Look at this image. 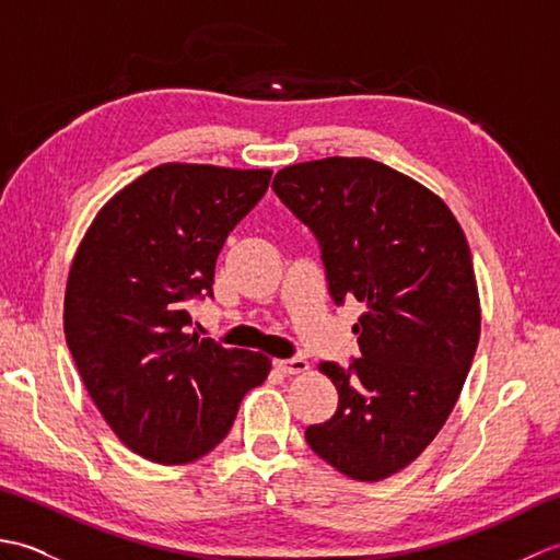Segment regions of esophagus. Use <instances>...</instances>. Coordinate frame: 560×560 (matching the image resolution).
I'll use <instances>...</instances> for the list:
<instances>
[{"mask_svg":"<svg viewBox=\"0 0 560 560\" xmlns=\"http://www.w3.org/2000/svg\"><path fill=\"white\" fill-rule=\"evenodd\" d=\"M277 368H279L281 373H287V375H299V373L307 371V361L301 359V355H291V359L277 361Z\"/></svg>","mask_w":560,"mask_h":560,"instance_id":"obj_1","label":"esophagus"}]
</instances>
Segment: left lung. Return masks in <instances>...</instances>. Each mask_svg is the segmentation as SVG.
Listing matches in <instances>:
<instances>
[{"label": "left lung", "mask_w": 560, "mask_h": 560, "mask_svg": "<svg viewBox=\"0 0 560 560\" xmlns=\"http://www.w3.org/2000/svg\"><path fill=\"white\" fill-rule=\"evenodd\" d=\"M271 189L313 231L331 301L365 305L359 359L319 363L339 407L305 440L351 479H387L431 445L477 351L467 237L443 199L371 159L289 165Z\"/></svg>", "instance_id": "obj_1"}]
</instances>
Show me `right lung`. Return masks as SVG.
<instances>
[{
    "label": "right lung",
    "mask_w": 560,
    "mask_h": 560,
    "mask_svg": "<svg viewBox=\"0 0 560 560\" xmlns=\"http://www.w3.org/2000/svg\"><path fill=\"white\" fill-rule=\"evenodd\" d=\"M271 171L165 163L105 205L71 261L65 337L122 443L159 464L207 455L229 435L269 359L189 331L213 299L225 237L265 197Z\"/></svg>",
    "instance_id": "add662e5"
}]
</instances>
